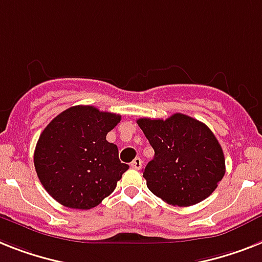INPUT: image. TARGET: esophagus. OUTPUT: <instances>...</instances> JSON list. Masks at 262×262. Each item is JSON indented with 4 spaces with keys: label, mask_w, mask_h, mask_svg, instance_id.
Returning a JSON list of instances; mask_svg holds the SVG:
<instances>
[{
    "label": "esophagus",
    "mask_w": 262,
    "mask_h": 262,
    "mask_svg": "<svg viewBox=\"0 0 262 262\" xmlns=\"http://www.w3.org/2000/svg\"><path fill=\"white\" fill-rule=\"evenodd\" d=\"M142 165H143V162L140 158H135L133 162H131V167L135 168V170H140L142 168Z\"/></svg>",
    "instance_id": "esophagus-1"
}]
</instances>
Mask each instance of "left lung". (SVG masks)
Instances as JSON below:
<instances>
[{
  "instance_id": "1",
  "label": "left lung",
  "mask_w": 262,
  "mask_h": 262,
  "mask_svg": "<svg viewBox=\"0 0 262 262\" xmlns=\"http://www.w3.org/2000/svg\"><path fill=\"white\" fill-rule=\"evenodd\" d=\"M136 122L155 151L143 171L151 193L183 207L206 200L217 189L225 175L224 151L206 124L183 114Z\"/></svg>"
}]
</instances>
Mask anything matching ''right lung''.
Instances as JSON below:
<instances>
[{
  "label": "right lung",
  "instance_id": "right-lung-1",
  "mask_svg": "<svg viewBox=\"0 0 262 262\" xmlns=\"http://www.w3.org/2000/svg\"><path fill=\"white\" fill-rule=\"evenodd\" d=\"M119 122L116 114L75 105L45 127L34 150V167L58 204L88 210L115 190L128 165L119 161L118 146L105 136Z\"/></svg>",
  "mask_w": 262,
  "mask_h": 262
}]
</instances>
